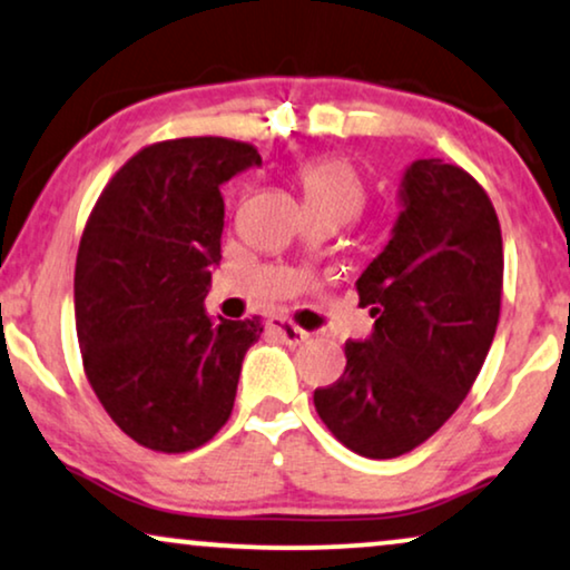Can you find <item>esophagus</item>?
Wrapping results in <instances>:
<instances>
[{
  "label": "esophagus",
  "mask_w": 570,
  "mask_h": 570,
  "mask_svg": "<svg viewBox=\"0 0 570 570\" xmlns=\"http://www.w3.org/2000/svg\"><path fill=\"white\" fill-rule=\"evenodd\" d=\"M269 330H274V333L283 338V343H287V346H301V343H306L312 335L306 333V330H301L293 325V322H287L283 317H274L269 320Z\"/></svg>",
  "instance_id": "obj_1"
}]
</instances>
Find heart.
Returning a JSON list of instances; mask_svg holds the SVG:
<instances>
[{"label": "heart", "instance_id": "obj_1", "mask_svg": "<svg viewBox=\"0 0 570 570\" xmlns=\"http://www.w3.org/2000/svg\"><path fill=\"white\" fill-rule=\"evenodd\" d=\"M298 185L304 189L306 210L338 216L341 224L354 219L364 208L367 189L362 174L346 158H314L298 168Z\"/></svg>", "mask_w": 570, "mask_h": 570}]
</instances>
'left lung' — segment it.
<instances>
[{
  "mask_svg": "<svg viewBox=\"0 0 570 570\" xmlns=\"http://www.w3.org/2000/svg\"><path fill=\"white\" fill-rule=\"evenodd\" d=\"M399 203L389 245L356 279L372 333L346 343L341 381L314 391L322 423L370 460L412 452L452 417L500 322L502 232L479 181L420 158Z\"/></svg>",
  "mask_w": 570,
  "mask_h": 570,
  "instance_id": "1",
  "label": "left lung"
}]
</instances>
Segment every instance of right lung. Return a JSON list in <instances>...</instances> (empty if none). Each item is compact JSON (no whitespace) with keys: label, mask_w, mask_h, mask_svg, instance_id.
Listing matches in <instances>:
<instances>
[{"label":"right lung","mask_w":570,"mask_h":570,"mask_svg":"<svg viewBox=\"0 0 570 570\" xmlns=\"http://www.w3.org/2000/svg\"><path fill=\"white\" fill-rule=\"evenodd\" d=\"M262 166L224 137L139 150L102 189L76 256V335L105 412L137 444L179 454L222 431L262 320H210L222 185Z\"/></svg>","instance_id":"add662e5"}]
</instances>
